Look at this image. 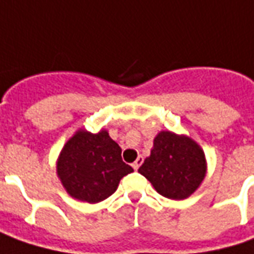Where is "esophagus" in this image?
<instances>
[{
  "label": "esophagus",
  "instance_id": "34e87169",
  "mask_svg": "<svg viewBox=\"0 0 254 254\" xmlns=\"http://www.w3.org/2000/svg\"><path fill=\"white\" fill-rule=\"evenodd\" d=\"M143 162H144V158L143 156H138L137 159L134 160V163H133V169H134V170H137L138 167H140V166L143 165Z\"/></svg>",
  "mask_w": 254,
  "mask_h": 254
}]
</instances>
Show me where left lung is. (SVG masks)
<instances>
[{"label":"left lung","instance_id":"obj_1","mask_svg":"<svg viewBox=\"0 0 254 254\" xmlns=\"http://www.w3.org/2000/svg\"><path fill=\"white\" fill-rule=\"evenodd\" d=\"M138 173L155 190L173 200H184L197 190L207 173L201 147L184 134L162 130L154 138L151 155Z\"/></svg>","mask_w":254,"mask_h":254}]
</instances>
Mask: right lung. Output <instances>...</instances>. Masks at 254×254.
Listing matches in <instances>:
<instances>
[{
  "instance_id": "1",
  "label": "right lung",
  "mask_w": 254,
  "mask_h": 254,
  "mask_svg": "<svg viewBox=\"0 0 254 254\" xmlns=\"http://www.w3.org/2000/svg\"><path fill=\"white\" fill-rule=\"evenodd\" d=\"M133 169L122 162L120 145L107 130L89 133L80 129L64 145L57 174L65 190L80 201H103Z\"/></svg>"
}]
</instances>
